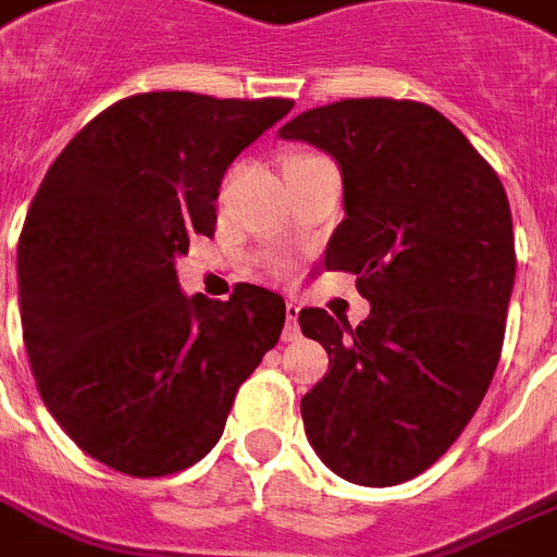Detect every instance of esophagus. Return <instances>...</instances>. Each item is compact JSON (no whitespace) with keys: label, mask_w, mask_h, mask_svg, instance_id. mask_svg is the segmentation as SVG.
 <instances>
[{"label":"esophagus","mask_w":557,"mask_h":557,"mask_svg":"<svg viewBox=\"0 0 557 557\" xmlns=\"http://www.w3.org/2000/svg\"><path fill=\"white\" fill-rule=\"evenodd\" d=\"M297 317H300V306L294 300L286 302V331H283V339L286 343H297L300 339V325H297Z\"/></svg>","instance_id":"esophagus-1"}]
</instances>
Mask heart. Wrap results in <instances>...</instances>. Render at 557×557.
Listing matches in <instances>:
<instances>
[{
    "mask_svg": "<svg viewBox=\"0 0 557 557\" xmlns=\"http://www.w3.org/2000/svg\"><path fill=\"white\" fill-rule=\"evenodd\" d=\"M302 158H311V156H292L288 161H302Z\"/></svg>",
    "mask_w": 557,
    "mask_h": 557,
    "instance_id": "obj_1",
    "label": "heart"
}]
</instances>
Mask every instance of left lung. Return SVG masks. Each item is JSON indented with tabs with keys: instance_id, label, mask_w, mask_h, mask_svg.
<instances>
[{
	"instance_id": "1",
	"label": "left lung",
	"mask_w": 557,
	"mask_h": 557,
	"mask_svg": "<svg viewBox=\"0 0 557 557\" xmlns=\"http://www.w3.org/2000/svg\"><path fill=\"white\" fill-rule=\"evenodd\" d=\"M277 135L339 163L345 221L325 269L354 271L371 302L357 329L300 311L302 334L329 350L300 401L306 436L336 475L394 487L445 456L493 382L516 280L507 191L419 101L345 98Z\"/></svg>"
}]
</instances>
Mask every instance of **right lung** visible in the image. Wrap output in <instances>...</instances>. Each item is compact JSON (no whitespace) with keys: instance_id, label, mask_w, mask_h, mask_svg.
I'll return each mask as SVG.
<instances>
[{"instance_id":"1","label":"right lung","mask_w":557,"mask_h":557,"mask_svg":"<svg viewBox=\"0 0 557 557\" xmlns=\"http://www.w3.org/2000/svg\"><path fill=\"white\" fill-rule=\"evenodd\" d=\"M292 98L141 92L62 149L16 249L18 311L41 401L87 456L170 475L218 445L237 387L277 345L286 302L177 286L175 257L212 235L223 172Z\"/></svg>"}]
</instances>
